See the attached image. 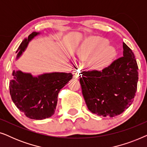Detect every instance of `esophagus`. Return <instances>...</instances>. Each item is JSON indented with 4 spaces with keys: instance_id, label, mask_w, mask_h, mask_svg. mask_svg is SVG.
<instances>
[{
    "instance_id": "esophagus-1",
    "label": "esophagus",
    "mask_w": 147,
    "mask_h": 147,
    "mask_svg": "<svg viewBox=\"0 0 147 147\" xmlns=\"http://www.w3.org/2000/svg\"><path fill=\"white\" fill-rule=\"evenodd\" d=\"M73 74H74V77L75 78H79L80 77V76H81L79 69H75V70H74V72H73Z\"/></svg>"
}]
</instances>
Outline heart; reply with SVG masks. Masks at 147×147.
Masks as SVG:
<instances>
[{
    "label": "heart",
    "mask_w": 147,
    "mask_h": 147,
    "mask_svg": "<svg viewBox=\"0 0 147 147\" xmlns=\"http://www.w3.org/2000/svg\"><path fill=\"white\" fill-rule=\"evenodd\" d=\"M108 41L104 38L93 37L88 39L78 51L82 59L90 58L88 65L93 69H101L107 66L116 54L115 49L108 46Z\"/></svg>",
    "instance_id": "1"
}]
</instances>
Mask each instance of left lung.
<instances>
[{
  "mask_svg": "<svg viewBox=\"0 0 147 147\" xmlns=\"http://www.w3.org/2000/svg\"><path fill=\"white\" fill-rule=\"evenodd\" d=\"M138 67L133 52L123 43V56L102 71H82L80 82L90 112L114 117L131 105L137 90Z\"/></svg>",
  "mask_w": 147,
  "mask_h": 147,
  "instance_id": "left-lung-1",
  "label": "left lung"
}]
</instances>
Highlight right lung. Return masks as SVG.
<instances>
[{
	"instance_id": "add662e5",
	"label": "right lung",
	"mask_w": 147,
	"mask_h": 147,
	"mask_svg": "<svg viewBox=\"0 0 147 147\" xmlns=\"http://www.w3.org/2000/svg\"><path fill=\"white\" fill-rule=\"evenodd\" d=\"M39 33L33 32L18 48L17 58L21 55L29 41ZM9 84L12 100L20 111L31 119L43 120L55 113L60 90L72 79L71 73L44 74L33 77L31 74L13 71Z\"/></svg>"
}]
</instances>
